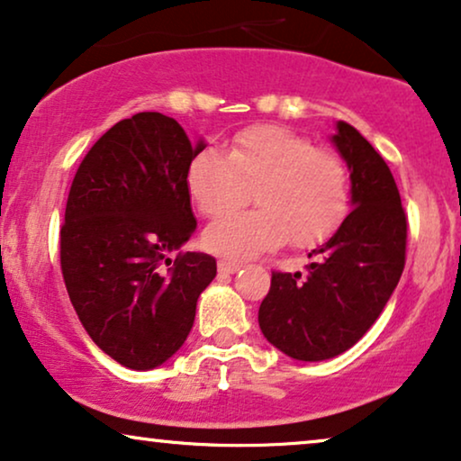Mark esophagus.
<instances>
[{
    "label": "esophagus",
    "instance_id": "34e87169",
    "mask_svg": "<svg viewBox=\"0 0 461 461\" xmlns=\"http://www.w3.org/2000/svg\"><path fill=\"white\" fill-rule=\"evenodd\" d=\"M242 267L240 261H231V259H221L219 261V272L223 274H234Z\"/></svg>",
    "mask_w": 461,
    "mask_h": 461
}]
</instances>
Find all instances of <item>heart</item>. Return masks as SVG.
I'll use <instances>...</instances> for the list:
<instances>
[{"instance_id": "heart-1", "label": "heart", "mask_w": 461, "mask_h": 461, "mask_svg": "<svg viewBox=\"0 0 461 461\" xmlns=\"http://www.w3.org/2000/svg\"><path fill=\"white\" fill-rule=\"evenodd\" d=\"M187 189L197 211L211 219L237 210L254 191L258 212L229 213L203 234L208 250L234 259L255 258L287 240L298 249L323 244L351 208L345 159L278 125L240 131L227 155L214 149L197 153Z\"/></svg>"}]
</instances>
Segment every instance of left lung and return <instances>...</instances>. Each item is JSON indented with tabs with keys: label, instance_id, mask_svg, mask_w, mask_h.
Returning <instances> with one entry per match:
<instances>
[{
	"label": "left lung",
	"instance_id": "1",
	"mask_svg": "<svg viewBox=\"0 0 461 461\" xmlns=\"http://www.w3.org/2000/svg\"><path fill=\"white\" fill-rule=\"evenodd\" d=\"M351 178V212L312 249L302 272H272L259 306L267 342L289 357L323 361L351 348L372 328L404 270L406 214L392 170L353 125L331 136Z\"/></svg>",
	"mask_w": 461,
	"mask_h": 461
}]
</instances>
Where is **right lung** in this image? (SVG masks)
Segmentation results:
<instances>
[{"label": "right lung", "instance_id": "1", "mask_svg": "<svg viewBox=\"0 0 461 461\" xmlns=\"http://www.w3.org/2000/svg\"><path fill=\"white\" fill-rule=\"evenodd\" d=\"M191 144L176 121L138 113L93 144L68 195L61 272L91 340L121 366L153 370L194 328L197 298L217 276L206 253H178L194 236Z\"/></svg>", "mask_w": 461, "mask_h": 461}]
</instances>
